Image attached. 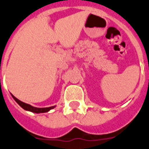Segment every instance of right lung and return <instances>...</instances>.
Returning <instances> with one entry per match:
<instances>
[{
    "label": "right lung",
    "mask_w": 149,
    "mask_h": 149,
    "mask_svg": "<svg viewBox=\"0 0 149 149\" xmlns=\"http://www.w3.org/2000/svg\"><path fill=\"white\" fill-rule=\"evenodd\" d=\"M12 97L14 99L17 104H19L23 110H26V111H30L33 112V113H47V112L49 111L50 110H52L53 108L55 107V106H53V107H44V108H38L35 107H33V106L29 105V104H26V103H23V102L20 101L19 100L17 99V97H15L13 94H11Z\"/></svg>",
    "instance_id": "obj_1"
}]
</instances>
